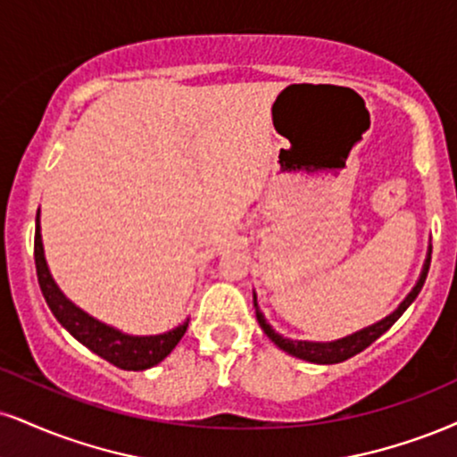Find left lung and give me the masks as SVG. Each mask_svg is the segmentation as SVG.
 <instances>
[{
  "label": "left lung",
  "mask_w": 457,
  "mask_h": 457,
  "mask_svg": "<svg viewBox=\"0 0 457 457\" xmlns=\"http://www.w3.org/2000/svg\"><path fill=\"white\" fill-rule=\"evenodd\" d=\"M430 253H428V260H426V263H423V272H421L420 281H417L413 291L406 295V300L403 302V304H400L398 309L392 312V315L383 319V321H378L370 328L360 329V332L351 334V337L334 340V343H306V340H289V338H283L281 334L274 332V329L268 326L266 319H263L260 311H257V321H260V326H262L263 332H266V337L270 338L272 343L277 345V347L287 351L289 355H295V357H300V360L312 361V364H338V361L349 360V357H353V355L360 353V351L370 347V345L375 343V340L381 337V334H386L387 329L392 328L395 321H398L400 315H403V312L409 309L411 302L417 298V294L421 291L423 283H426L428 270H430ZM255 306H257V298H255Z\"/></svg>",
  "instance_id": "left-lung-1"
}]
</instances>
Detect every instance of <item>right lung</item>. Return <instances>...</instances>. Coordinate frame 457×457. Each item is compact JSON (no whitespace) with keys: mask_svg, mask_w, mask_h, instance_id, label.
Wrapping results in <instances>:
<instances>
[{"mask_svg":"<svg viewBox=\"0 0 457 457\" xmlns=\"http://www.w3.org/2000/svg\"><path fill=\"white\" fill-rule=\"evenodd\" d=\"M34 257L37 283H40L42 295L46 300L48 309L57 317V321L68 329L79 343L89 347L104 360L123 370H146V368L159 364L163 357L172 353L179 340L185 337L187 323L179 326L172 332L159 334V337H128L114 328L104 326L74 306L54 285L51 272H48L46 260H44L42 236H40V211L36 217V238H34Z\"/></svg>","mask_w":457,"mask_h":457,"instance_id":"1","label":"right lung"}]
</instances>
